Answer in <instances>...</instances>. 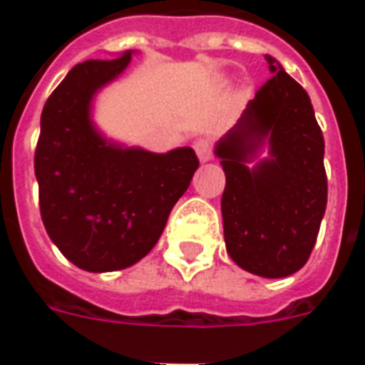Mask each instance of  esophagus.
<instances>
[{
    "label": "esophagus",
    "instance_id": "obj_1",
    "mask_svg": "<svg viewBox=\"0 0 365 365\" xmlns=\"http://www.w3.org/2000/svg\"><path fill=\"white\" fill-rule=\"evenodd\" d=\"M193 148L197 152V156L201 162H209V160L213 158V146L209 143V138H197V140L193 143Z\"/></svg>",
    "mask_w": 365,
    "mask_h": 365
}]
</instances>
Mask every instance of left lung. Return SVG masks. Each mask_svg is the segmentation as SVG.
Instances as JSON below:
<instances>
[{"instance_id": "left-lung-1", "label": "left lung", "mask_w": 365, "mask_h": 365, "mask_svg": "<svg viewBox=\"0 0 365 365\" xmlns=\"http://www.w3.org/2000/svg\"><path fill=\"white\" fill-rule=\"evenodd\" d=\"M272 78L217 143L227 175L221 211L227 252L262 277H287L313 252L327 209L324 138L307 91L266 56ZM264 143L270 156L247 168Z\"/></svg>"}]
</instances>
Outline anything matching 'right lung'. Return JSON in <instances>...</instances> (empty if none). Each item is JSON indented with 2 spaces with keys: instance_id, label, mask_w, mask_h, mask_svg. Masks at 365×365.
<instances>
[{
  "instance_id": "obj_1",
  "label": "right lung",
  "mask_w": 365,
  "mask_h": 365,
  "mask_svg": "<svg viewBox=\"0 0 365 365\" xmlns=\"http://www.w3.org/2000/svg\"><path fill=\"white\" fill-rule=\"evenodd\" d=\"M130 54L72 68L41 115V217L60 252L86 272L125 269L150 252L199 168L190 146L154 154L97 133L93 96L128 66Z\"/></svg>"
}]
</instances>
